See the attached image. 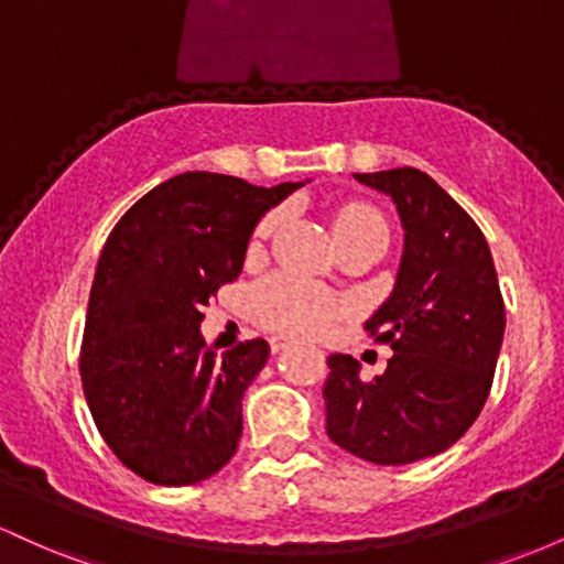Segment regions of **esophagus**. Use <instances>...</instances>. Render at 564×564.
<instances>
[{
  "label": "esophagus",
  "instance_id": "obj_1",
  "mask_svg": "<svg viewBox=\"0 0 564 564\" xmlns=\"http://www.w3.org/2000/svg\"><path fill=\"white\" fill-rule=\"evenodd\" d=\"M291 345H294V341L286 339V336H270V349H273V352H281V349H286Z\"/></svg>",
  "mask_w": 564,
  "mask_h": 564
}]
</instances>
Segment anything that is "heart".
Returning a JSON list of instances; mask_svg holds the SVG:
<instances>
[{
	"label": "heart",
	"mask_w": 564,
	"mask_h": 564,
	"mask_svg": "<svg viewBox=\"0 0 564 564\" xmlns=\"http://www.w3.org/2000/svg\"><path fill=\"white\" fill-rule=\"evenodd\" d=\"M283 215L270 212L257 223L254 236H251V249H262V243L278 230ZM334 232L336 238L358 236V232L379 230L387 232V223L379 209H373L366 200H347L334 212ZM347 302L332 294V291L315 286V283L302 281L296 275L278 273L264 278L249 291V313L262 328L281 334L318 336L347 313Z\"/></svg>",
	"instance_id": "b5f03b06"
}]
</instances>
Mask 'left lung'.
I'll use <instances>...</instances> for the list:
<instances>
[{
  "label": "left lung",
  "instance_id": "1",
  "mask_svg": "<svg viewBox=\"0 0 564 564\" xmlns=\"http://www.w3.org/2000/svg\"><path fill=\"white\" fill-rule=\"evenodd\" d=\"M355 180L392 196L405 228L392 296L366 323L394 355L371 381L352 355L326 360V435L398 467L451 448L480 416L507 313L482 230L430 174L400 166Z\"/></svg>",
  "mask_w": 564,
  "mask_h": 564
}]
</instances>
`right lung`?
Returning <instances> with one entry per match:
<instances>
[{"mask_svg":"<svg viewBox=\"0 0 564 564\" xmlns=\"http://www.w3.org/2000/svg\"><path fill=\"white\" fill-rule=\"evenodd\" d=\"M296 187L177 174L145 193L102 246L82 387L100 437L142 480L200 482L236 453L243 392L270 347L251 339L219 358L200 339V310L241 273L257 219Z\"/></svg>","mask_w":564,"mask_h":564,"instance_id":"add662e5","label":"right lung"}]
</instances>
